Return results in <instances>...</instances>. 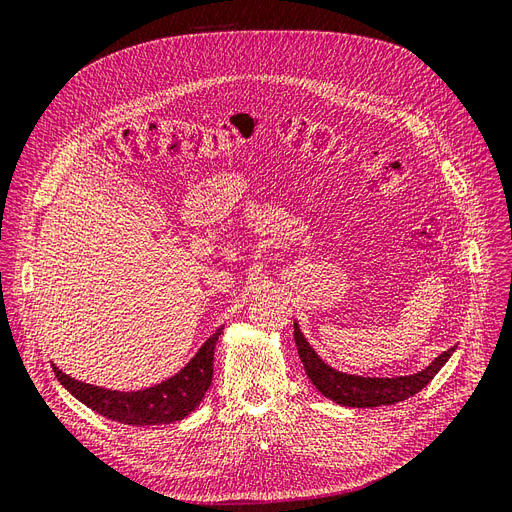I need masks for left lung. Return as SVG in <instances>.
<instances>
[{
	"label": "left lung",
	"instance_id": "obj_1",
	"mask_svg": "<svg viewBox=\"0 0 512 512\" xmlns=\"http://www.w3.org/2000/svg\"><path fill=\"white\" fill-rule=\"evenodd\" d=\"M294 342H297L299 356L305 367V374L314 382L316 389L333 399L335 404L350 406V408H376V406H393L397 401H404L416 395L421 389L433 380V376L444 367V363L451 359L455 346L442 352L436 361L429 367L412 376H399V378H361V376H348L329 367L314 348L307 344V339L294 324Z\"/></svg>",
	"mask_w": 512,
	"mask_h": 512
}]
</instances>
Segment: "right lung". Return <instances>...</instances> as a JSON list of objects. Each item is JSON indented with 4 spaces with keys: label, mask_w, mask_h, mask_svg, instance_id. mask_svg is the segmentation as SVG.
<instances>
[{
    "label": "right lung",
    "mask_w": 512,
    "mask_h": 512,
    "mask_svg": "<svg viewBox=\"0 0 512 512\" xmlns=\"http://www.w3.org/2000/svg\"><path fill=\"white\" fill-rule=\"evenodd\" d=\"M220 335L222 329L215 331L203 344V348L196 352L194 359L185 365L177 376L145 391H106L100 389V386H91L61 374L57 367H53V371L57 380L64 384L76 399L83 401V404L94 412L111 418V421L136 427L175 423L188 416L200 401H203L207 389L211 386L213 352Z\"/></svg>",
    "instance_id": "obj_1"
}]
</instances>
